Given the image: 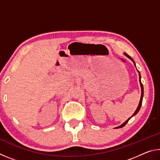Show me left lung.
Listing matches in <instances>:
<instances>
[{
	"instance_id": "1",
	"label": "left lung",
	"mask_w": 160,
	"mask_h": 160,
	"mask_svg": "<svg viewBox=\"0 0 160 160\" xmlns=\"http://www.w3.org/2000/svg\"><path fill=\"white\" fill-rule=\"evenodd\" d=\"M125 54V55L127 56V57L128 58H129L130 59H131V60L134 63V61L132 60V58L131 57V56H128V54L127 53H124ZM134 64H135V63H134ZM138 72H139V71H138ZM139 79H140V87H141V97H140V102H139V104H138V108H137V109L135 110V112H134V113L133 114H132V116H135V114H136V113L139 112V110H140V107H141V105H142V97H143V86H142V82H141V81H140V72H139ZM131 116V117H132ZM131 118H129L128 120H126L125 122H124L123 124H121V126H118V127H116V128H122V127H123L124 126L126 125V124L128 122V121L130 120V119H131Z\"/></svg>"
}]
</instances>
